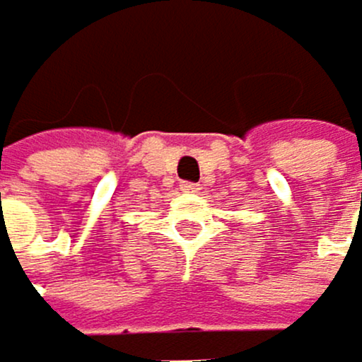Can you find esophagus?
Segmentation results:
<instances>
[{
  "label": "esophagus",
  "instance_id": "1",
  "mask_svg": "<svg viewBox=\"0 0 362 362\" xmlns=\"http://www.w3.org/2000/svg\"><path fill=\"white\" fill-rule=\"evenodd\" d=\"M180 189H182L185 193H197L199 191V187L193 185V182H182V185H180Z\"/></svg>",
  "mask_w": 362,
  "mask_h": 362
}]
</instances>
